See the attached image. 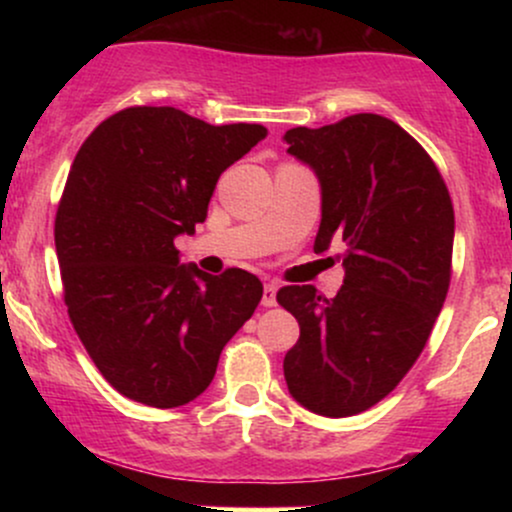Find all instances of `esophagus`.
Wrapping results in <instances>:
<instances>
[{
  "label": "esophagus",
  "instance_id": "obj_1",
  "mask_svg": "<svg viewBox=\"0 0 512 512\" xmlns=\"http://www.w3.org/2000/svg\"><path fill=\"white\" fill-rule=\"evenodd\" d=\"M276 291H279V286H276L274 281H269V284H264L262 305H267V308H272V305H276Z\"/></svg>",
  "mask_w": 512,
  "mask_h": 512
}]
</instances>
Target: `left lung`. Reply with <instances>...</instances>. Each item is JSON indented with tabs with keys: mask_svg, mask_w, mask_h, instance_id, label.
I'll return each instance as SVG.
<instances>
[{
	"mask_svg": "<svg viewBox=\"0 0 512 512\" xmlns=\"http://www.w3.org/2000/svg\"><path fill=\"white\" fill-rule=\"evenodd\" d=\"M284 142L320 182L313 250L344 243L346 272L334 298L276 293L301 325L284 378L301 407L342 419L390 395L424 351L448 296L455 211L431 156L383 115L293 127Z\"/></svg>",
	"mask_w": 512,
	"mask_h": 512,
	"instance_id": "left-lung-1",
	"label": "left lung"
}]
</instances>
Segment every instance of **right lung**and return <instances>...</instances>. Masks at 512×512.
<instances>
[{
  "instance_id": "1",
  "label": "right lung",
  "mask_w": 512,
  "mask_h": 512,
  "mask_svg": "<svg viewBox=\"0 0 512 512\" xmlns=\"http://www.w3.org/2000/svg\"><path fill=\"white\" fill-rule=\"evenodd\" d=\"M264 137L262 125L216 127L170 105H137L81 144L55 248L74 330L120 395L156 409L192 402L255 313V274L182 264L175 238L195 233L219 175Z\"/></svg>"
}]
</instances>
